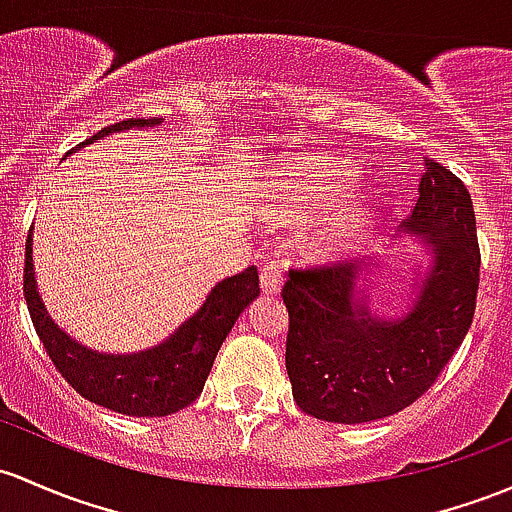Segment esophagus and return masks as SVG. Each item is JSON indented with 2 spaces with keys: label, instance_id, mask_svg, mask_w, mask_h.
Instances as JSON below:
<instances>
[{
  "label": "esophagus",
  "instance_id": "34e87169",
  "mask_svg": "<svg viewBox=\"0 0 512 512\" xmlns=\"http://www.w3.org/2000/svg\"><path fill=\"white\" fill-rule=\"evenodd\" d=\"M280 285H283V266L278 261H268L261 266V288L263 293L276 295L280 293Z\"/></svg>",
  "mask_w": 512,
  "mask_h": 512
}]
</instances>
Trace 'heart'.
I'll list each match as a JSON object with an SVG mask.
<instances>
[{
    "mask_svg": "<svg viewBox=\"0 0 512 512\" xmlns=\"http://www.w3.org/2000/svg\"><path fill=\"white\" fill-rule=\"evenodd\" d=\"M280 195L295 202H320L327 205L317 219L315 246L324 256H354L371 232V207L361 192L344 190L334 180L329 163L302 161L298 168L283 175L276 185Z\"/></svg>",
    "mask_w": 512,
    "mask_h": 512,
    "instance_id": "b5f03b06",
    "label": "heart"
}]
</instances>
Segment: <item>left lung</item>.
<instances>
[{"label": "left lung", "instance_id": "obj_1", "mask_svg": "<svg viewBox=\"0 0 512 512\" xmlns=\"http://www.w3.org/2000/svg\"><path fill=\"white\" fill-rule=\"evenodd\" d=\"M405 227L432 246L434 266L412 310L381 320L354 302L359 271L344 261L290 268L285 368L302 412L324 422L381 420L430 390L464 342L476 312L481 249L469 190L425 158Z\"/></svg>", "mask_w": 512, "mask_h": 512}]
</instances>
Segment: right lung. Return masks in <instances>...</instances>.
Here are the masks:
<instances>
[{
  "instance_id": "right-lung-1",
  "label": "right lung",
  "mask_w": 512,
  "mask_h": 512,
  "mask_svg": "<svg viewBox=\"0 0 512 512\" xmlns=\"http://www.w3.org/2000/svg\"><path fill=\"white\" fill-rule=\"evenodd\" d=\"M156 124H161L158 117L126 119V122L104 126L85 144H92L112 131ZM80 146H75L73 151H78ZM258 293H261L258 273L254 266H249L246 271L214 285L205 305L156 349L129 356L97 354V351L75 344L48 317L36 290L34 263H31V232L26 239L24 298L48 359L82 398L102 405V408L122 412V415L163 417L188 408L205 388L214 356L227 334L232 332L236 317Z\"/></svg>"
}]
</instances>
